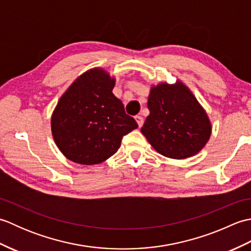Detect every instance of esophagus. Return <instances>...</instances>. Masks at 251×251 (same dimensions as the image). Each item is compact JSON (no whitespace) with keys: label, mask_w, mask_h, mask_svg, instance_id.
<instances>
[{"label":"esophagus","mask_w":251,"mask_h":251,"mask_svg":"<svg viewBox=\"0 0 251 251\" xmlns=\"http://www.w3.org/2000/svg\"><path fill=\"white\" fill-rule=\"evenodd\" d=\"M135 120L137 121V123H138V126H139V127H141V126L143 125V117H142V116H140V115H136V116H135Z\"/></svg>","instance_id":"esophagus-1"}]
</instances>
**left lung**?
<instances>
[{"label": "left lung", "instance_id": "1", "mask_svg": "<svg viewBox=\"0 0 251 251\" xmlns=\"http://www.w3.org/2000/svg\"><path fill=\"white\" fill-rule=\"evenodd\" d=\"M148 108L150 115L141 132L162 155L175 159L193 156L209 140L208 116L182 83L152 87Z\"/></svg>", "mask_w": 251, "mask_h": 251}]
</instances>
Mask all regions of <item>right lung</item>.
Wrapping results in <instances>:
<instances>
[{"label":"right lung","mask_w":251,"mask_h":251,"mask_svg":"<svg viewBox=\"0 0 251 251\" xmlns=\"http://www.w3.org/2000/svg\"><path fill=\"white\" fill-rule=\"evenodd\" d=\"M114 79L101 69L82 74L63 94L51 116L57 147L74 163L105 161L121 147L122 138L138 127L112 93Z\"/></svg>","instance_id":"right-lung-1"}]
</instances>
